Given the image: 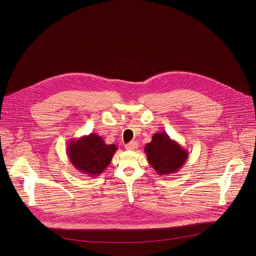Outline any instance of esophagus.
I'll return each mask as SVG.
<instances>
[{
  "label": "esophagus",
  "mask_w": 256,
  "mask_h": 256,
  "mask_svg": "<svg viewBox=\"0 0 256 256\" xmlns=\"http://www.w3.org/2000/svg\"><path fill=\"white\" fill-rule=\"evenodd\" d=\"M137 146H138V143H137L136 141H132V142L126 144V145L124 146V148H126V150H135L137 148Z\"/></svg>",
  "instance_id": "34e87169"
}]
</instances>
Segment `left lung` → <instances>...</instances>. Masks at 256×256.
<instances>
[{
	"instance_id": "8db88e82",
	"label": "left lung",
	"mask_w": 256,
	"mask_h": 256,
	"mask_svg": "<svg viewBox=\"0 0 256 256\" xmlns=\"http://www.w3.org/2000/svg\"><path fill=\"white\" fill-rule=\"evenodd\" d=\"M150 166L159 176H168L180 170L189 152L166 132H156L144 148Z\"/></svg>"
}]
</instances>
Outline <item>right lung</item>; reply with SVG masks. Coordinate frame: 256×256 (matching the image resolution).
Here are the masks:
<instances>
[{"label": "right lung", "instance_id": "obj_1", "mask_svg": "<svg viewBox=\"0 0 256 256\" xmlns=\"http://www.w3.org/2000/svg\"><path fill=\"white\" fill-rule=\"evenodd\" d=\"M117 146L108 145L96 134L71 139L67 146V154L74 167L89 176H97L106 169Z\"/></svg>", "mask_w": 256, "mask_h": 256}]
</instances>
